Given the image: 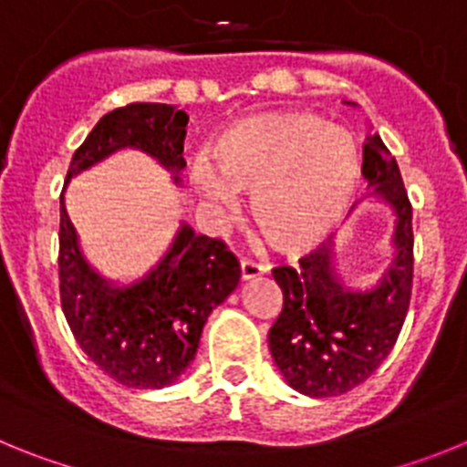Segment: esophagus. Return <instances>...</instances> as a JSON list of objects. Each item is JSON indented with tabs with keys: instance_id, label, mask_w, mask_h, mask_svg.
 <instances>
[{
	"instance_id": "34e87169",
	"label": "esophagus",
	"mask_w": 467,
	"mask_h": 467,
	"mask_svg": "<svg viewBox=\"0 0 467 467\" xmlns=\"http://www.w3.org/2000/svg\"><path fill=\"white\" fill-rule=\"evenodd\" d=\"M266 271H269V266H266V264L253 262V259H241V278L243 280L257 278V275H264Z\"/></svg>"
}]
</instances>
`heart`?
I'll list each match as a JSON object with an SVG mask.
<instances>
[{
  "label": "heart",
  "mask_w": 467,
  "mask_h": 467,
  "mask_svg": "<svg viewBox=\"0 0 467 467\" xmlns=\"http://www.w3.org/2000/svg\"><path fill=\"white\" fill-rule=\"evenodd\" d=\"M214 166L198 159L192 182L213 226L253 193V217L280 253L306 250L348 210L360 184V147L311 111H266L231 123L213 144Z\"/></svg>",
  "instance_id": "b5f03b06"
}]
</instances>
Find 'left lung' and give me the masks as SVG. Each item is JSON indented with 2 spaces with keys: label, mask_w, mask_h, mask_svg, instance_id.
Listing matches in <instances>:
<instances>
[{
  "label": "left lung",
  "mask_w": 467,
  "mask_h": 467,
  "mask_svg": "<svg viewBox=\"0 0 467 467\" xmlns=\"http://www.w3.org/2000/svg\"><path fill=\"white\" fill-rule=\"evenodd\" d=\"M362 175L395 213L393 264L369 290H348L334 269V247L320 245L299 266H275L283 311L269 348L285 381L308 398L353 390L393 350L410 311L414 278L411 203L398 161L379 135L362 144Z\"/></svg>",
  "instance_id": "obj_1"
}]
</instances>
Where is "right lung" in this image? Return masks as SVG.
<instances>
[{
	"label": "right lung",
	"instance_id": "obj_1",
	"mask_svg": "<svg viewBox=\"0 0 467 467\" xmlns=\"http://www.w3.org/2000/svg\"><path fill=\"white\" fill-rule=\"evenodd\" d=\"M189 117L163 102H130L109 111L69 161L67 182L126 147L147 151L175 172L184 163ZM60 304L86 356L128 388H163L193 360L210 311L236 290L238 259L220 238L180 226L166 257L144 278L114 287L88 266L60 193L57 231Z\"/></svg>",
	"mask_w": 467,
	"mask_h": 467
}]
</instances>
